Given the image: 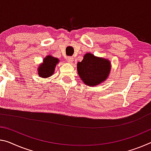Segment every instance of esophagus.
Here are the masks:
<instances>
[{
    "instance_id": "esophagus-1",
    "label": "esophagus",
    "mask_w": 151,
    "mask_h": 151,
    "mask_svg": "<svg viewBox=\"0 0 151 151\" xmlns=\"http://www.w3.org/2000/svg\"><path fill=\"white\" fill-rule=\"evenodd\" d=\"M68 62L70 64H72L73 63V61H74V58L73 56H69V57H68Z\"/></svg>"
}]
</instances>
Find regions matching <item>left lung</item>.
<instances>
[{"mask_svg":"<svg viewBox=\"0 0 151 151\" xmlns=\"http://www.w3.org/2000/svg\"><path fill=\"white\" fill-rule=\"evenodd\" d=\"M111 70L108 60L87 53L77 64V72L85 85L94 87L106 81Z\"/></svg>","mask_w":151,"mask_h":151,"instance_id":"obj_1","label":"left lung"}]
</instances>
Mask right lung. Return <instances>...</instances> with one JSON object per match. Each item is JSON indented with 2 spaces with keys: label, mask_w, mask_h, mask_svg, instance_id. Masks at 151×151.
Wrapping results in <instances>:
<instances>
[{
  "label": "right lung",
  "mask_w": 151,
  "mask_h": 151,
  "mask_svg": "<svg viewBox=\"0 0 151 151\" xmlns=\"http://www.w3.org/2000/svg\"><path fill=\"white\" fill-rule=\"evenodd\" d=\"M59 59L52 56H47L43 60V63L40 64L38 70V75L42 78H47L53 75L55 67L59 63Z\"/></svg>",
  "instance_id": "1"
}]
</instances>
